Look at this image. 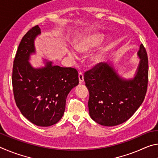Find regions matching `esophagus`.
<instances>
[{
	"mask_svg": "<svg viewBox=\"0 0 158 158\" xmlns=\"http://www.w3.org/2000/svg\"><path fill=\"white\" fill-rule=\"evenodd\" d=\"M79 80L80 84H82L84 82V74H83L81 72H79Z\"/></svg>",
	"mask_w": 158,
	"mask_h": 158,
	"instance_id": "esophagus-1",
	"label": "esophagus"
}]
</instances>
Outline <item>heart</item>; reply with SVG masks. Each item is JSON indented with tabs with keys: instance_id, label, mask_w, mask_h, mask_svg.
I'll return each mask as SVG.
<instances>
[{
	"instance_id": "1",
	"label": "heart",
	"mask_w": 158,
	"mask_h": 158,
	"mask_svg": "<svg viewBox=\"0 0 158 158\" xmlns=\"http://www.w3.org/2000/svg\"><path fill=\"white\" fill-rule=\"evenodd\" d=\"M105 39V35L102 33H92V34H87L85 35L80 37L79 40H77L74 43V47L75 49L79 51L80 52H88L95 47H98L100 45L102 42H103ZM106 48H104L102 50L101 53L97 55L94 58L95 61H98L100 59L101 56L104 54L106 51ZM68 53L73 57H75V53L69 52Z\"/></svg>"
}]
</instances>
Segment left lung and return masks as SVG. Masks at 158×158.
Segmentation results:
<instances>
[{"label": "left lung", "mask_w": 158, "mask_h": 158, "mask_svg": "<svg viewBox=\"0 0 158 158\" xmlns=\"http://www.w3.org/2000/svg\"><path fill=\"white\" fill-rule=\"evenodd\" d=\"M137 56L140 61L132 79L123 78L108 63H98L85 73L89 114L98 124L109 127L121 124L142 104L148 79V56L142 44Z\"/></svg>", "instance_id": "8db88e82"}]
</instances>
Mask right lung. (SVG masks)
I'll use <instances>...</instances> for the list:
<instances>
[{
  "instance_id": "right-lung-1",
  "label": "right lung",
  "mask_w": 158,
  "mask_h": 158,
  "mask_svg": "<svg viewBox=\"0 0 158 158\" xmlns=\"http://www.w3.org/2000/svg\"><path fill=\"white\" fill-rule=\"evenodd\" d=\"M40 34V28L35 26L21 39L12 81L16 105L23 116L37 126L48 127L63 117L67 96L79 84V77L76 69L53 65L47 60L42 68L31 65L28 60L35 53L34 41Z\"/></svg>"
}]
</instances>
